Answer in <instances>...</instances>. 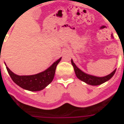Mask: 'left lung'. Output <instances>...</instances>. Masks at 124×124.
Wrapping results in <instances>:
<instances>
[{
	"instance_id": "1",
	"label": "left lung",
	"mask_w": 124,
	"mask_h": 124,
	"mask_svg": "<svg viewBox=\"0 0 124 124\" xmlns=\"http://www.w3.org/2000/svg\"><path fill=\"white\" fill-rule=\"evenodd\" d=\"M71 64L74 68L75 70V73L77 76V77L80 79L82 81L86 83L87 84L91 85H98L103 84V83L106 82L108 81L113 77V76L115 75L116 71V69L114 70L109 75H108L105 77H96V76L91 75L89 74H87L80 70L79 68H78L77 66H76L75 64L74 63L73 60L71 59Z\"/></svg>"
}]
</instances>
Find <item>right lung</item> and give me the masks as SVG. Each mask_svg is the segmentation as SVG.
<instances>
[{
	"mask_svg": "<svg viewBox=\"0 0 124 124\" xmlns=\"http://www.w3.org/2000/svg\"><path fill=\"white\" fill-rule=\"evenodd\" d=\"M61 58L62 57L54 62L50 67L44 71L33 75H17L7 67L6 64H5V65L6 66L7 71L11 79L16 85L26 90L39 91L44 89L53 81L56 66L60 62Z\"/></svg>",
	"mask_w": 124,
	"mask_h": 124,
	"instance_id": "obj_1",
	"label": "right lung"
}]
</instances>
